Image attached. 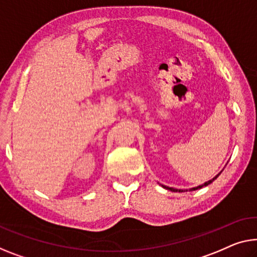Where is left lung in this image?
Returning <instances> with one entry per match:
<instances>
[{
    "label": "left lung",
    "instance_id": "1",
    "mask_svg": "<svg viewBox=\"0 0 257 257\" xmlns=\"http://www.w3.org/2000/svg\"><path fill=\"white\" fill-rule=\"evenodd\" d=\"M221 173V172H220ZM220 173H218L216 177H214L213 179H211V180H209L208 182H205V183H203V185H201V186H197V187H194V188H191V189H189V190H197V189H201V188H203V187H205V186H208V185H210V183H212L214 180H216L218 177H219L220 175ZM163 186V185H162ZM164 188H166V189H168V190H171V191H179V193H181V191H188V190H183V189H175V188H172V187H166V186H163Z\"/></svg>",
    "mask_w": 257,
    "mask_h": 257
}]
</instances>
